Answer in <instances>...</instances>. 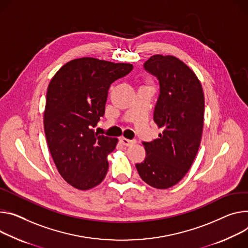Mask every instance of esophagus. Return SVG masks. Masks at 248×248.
Segmentation results:
<instances>
[{
	"label": "esophagus",
	"mask_w": 248,
	"mask_h": 248,
	"mask_svg": "<svg viewBox=\"0 0 248 248\" xmlns=\"http://www.w3.org/2000/svg\"><path fill=\"white\" fill-rule=\"evenodd\" d=\"M120 141H121V143H123L124 145H126V146H131L133 144H136V142H137V140H127L124 137L120 138Z\"/></svg>",
	"instance_id": "obj_1"
}]
</instances>
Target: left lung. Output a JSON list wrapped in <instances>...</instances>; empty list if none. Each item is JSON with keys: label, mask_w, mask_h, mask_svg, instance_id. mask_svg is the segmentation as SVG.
<instances>
[{"label": "left lung", "mask_w": 248, "mask_h": 248, "mask_svg": "<svg viewBox=\"0 0 248 248\" xmlns=\"http://www.w3.org/2000/svg\"><path fill=\"white\" fill-rule=\"evenodd\" d=\"M144 68L159 80L160 94L153 120L163 131L158 139L143 142L145 159L136 167L149 186L168 189L187 174L199 150L204 126V92L194 71L173 55H153Z\"/></svg>", "instance_id": "1"}]
</instances>
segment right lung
Instances as JSON below:
<instances>
[{
	"instance_id": "obj_1",
	"label": "right lung",
	"mask_w": 248,
	"mask_h": 248,
	"mask_svg": "<svg viewBox=\"0 0 248 248\" xmlns=\"http://www.w3.org/2000/svg\"><path fill=\"white\" fill-rule=\"evenodd\" d=\"M132 68L129 63L82 57L64 64L50 80L44 132L59 174L78 190L98 186L107 175L108 155L119 140L98 136L93 127L105 114L110 84Z\"/></svg>"
}]
</instances>
